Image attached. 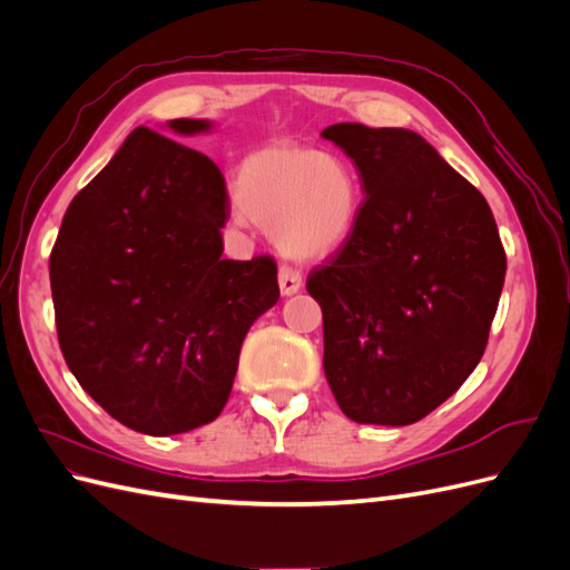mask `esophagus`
Listing matches in <instances>:
<instances>
[{"mask_svg":"<svg viewBox=\"0 0 570 570\" xmlns=\"http://www.w3.org/2000/svg\"><path fill=\"white\" fill-rule=\"evenodd\" d=\"M278 285H281V295L283 297H292L297 295V292L302 289V273L289 268V266H281L278 271Z\"/></svg>","mask_w":570,"mask_h":570,"instance_id":"esophagus-1","label":"esophagus"}]
</instances>
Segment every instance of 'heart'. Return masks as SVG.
Masks as SVG:
<instances>
[{
	"label": "heart",
	"instance_id": "heart-1",
	"mask_svg": "<svg viewBox=\"0 0 570 570\" xmlns=\"http://www.w3.org/2000/svg\"><path fill=\"white\" fill-rule=\"evenodd\" d=\"M239 226L254 218L292 258H323L347 243L361 209L354 168L337 154L275 142L237 170Z\"/></svg>",
	"mask_w": 570,
	"mask_h": 570
}]
</instances>
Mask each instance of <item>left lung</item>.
Segmentation results:
<instances>
[{
    "mask_svg": "<svg viewBox=\"0 0 570 570\" xmlns=\"http://www.w3.org/2000/svg\"><path fill=\"white\" fill-rule=\"evenodd\" d=\"M358 170L347 243L306 289L323 312V371L356 423L411 425L465 383L485 352L507 256L478 189L406 128L321 132Z\"/></svg>",
    "mask_w": 570,
    "mask_h": 570,
    "instance_id": "8db88e82",
    "label": "left lung"
}]
</instances>
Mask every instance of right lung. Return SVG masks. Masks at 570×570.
Returning a JSON list of instances; mask_svg holds the SVG:
<instances>
[{"label": "right lung", "instance_id": "right-lung-1", "mask_svg": "<svg viewBox=\"0 0 570 570\" xmlns=\"http://www.w3.org/2000/svg\"><path fill=\"white\" fill-rule=\"evenodd\" d=\"M170 135L212 132L176 118ZM218 166L145 126L66 209L49 256L57 333L80 387L118 423L166 438L226 406L249 327L281 297L271 256L223 258Z\"/></svg>", "mask_w": 570, "mask_h": 570}]
</instances>
